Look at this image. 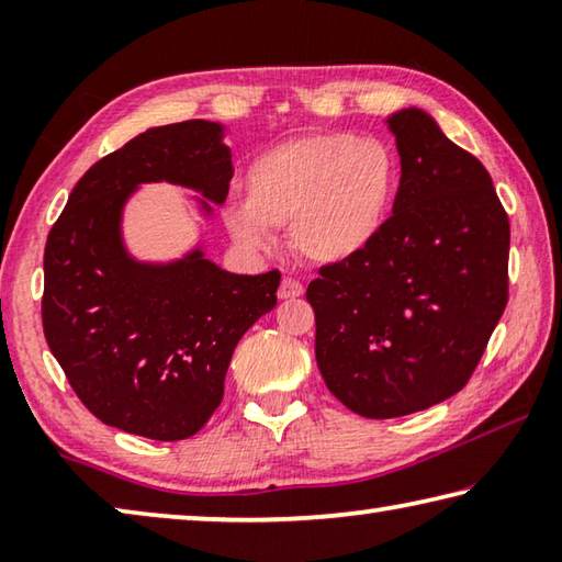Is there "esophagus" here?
Segmentation results:
<instances>
[{"label":"esophagus","mask_w":562,"mask_h":562,"mask_svg":"<svg viewBox=\"0 0 562 562\" xmlns=\"http://www.w3.org/2000/svg\"><path fill=\"white\" fill-rule=\"evenodd\" d=\"M302 292H304L302 282L292 280V278H282L280 290H278V297L280 300H294V297H302Z\"/></svg>","instance_id":"esophagus-1"}]
</instances>
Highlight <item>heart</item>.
<instances>
[{
	"mask_svg": "<svg viewBox=\"0 0 562 562\" xmlns=\"http://www.w3.org/2000/svg\"><path fill=\"white\" fill-rule=\"evenodd\" d=\"M398 158L376 138L310 133L247 166L245 201L225 207V227L247 250H268L288 227L292 250L335 268L367 252L396 201Z\"/></svg>",
	"mask_w": 562,
	"mask_h": 562,
	"instance_id": "obj_1",
	"label": "heart"
}]
</instances>
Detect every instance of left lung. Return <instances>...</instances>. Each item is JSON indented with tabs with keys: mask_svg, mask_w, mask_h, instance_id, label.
Listing matches in <instances>:
<instances>
[{
	"mask_svg": "<svg viewBox=\"0 0 562 562\" xmlns=\"http://www.w3.org/2000/svg\"><path fill=\"white\" fill-rule=\"evenodd\" d=\"M384 123L402 164L392 217L367 252L307 288L319 372L367 418L461 392L508 300L510 227L488 170L424 109Z\"/></svg>",
	"mask_w": 562,
	"mask_h": 562,
	"instance_id": "obj_1",
	"label": "left lung"
}]
</instances>
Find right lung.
<instances>
[{
	"label": "right lung",
	"mask_w": 562,
	"mask_h": 562,
	"mask_svg": "<svg viewBox=\"0 0 562 562\" xmlns=\"http://www.w3.org/2000/svg\"><path fill=\"white\" fill-rule=\"evenodd\" d=\"M225 133L203 119L138 133L83 173L46 237V345L93 416L154 441L203 429L237 341L278 304V270L235 274L205 255L233 178ZM150 182L196 193L204 231L178 259H136L122 235L125 205Z\"/></svg>",
	"instance_id": "obj_1"
}]
</instances>
